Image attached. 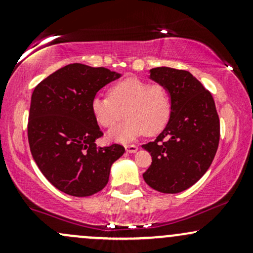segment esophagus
Here are the masks:
<instances>
[{"instance_id": "esophagus-1", "label": "esophagus", "mask_w": 253, "mask_h": 253, "mask_svg": "<svg viewBox=\"0 0 253 253\" xmlns=\"http://www.w3.org/2000/svg\"><path fill=\"white\" fill-rule=\"evenodd\" d=\"M125 149H126L128 153H135L138 151V146H135V145H126Z\"/></svg>"}]
</instances>
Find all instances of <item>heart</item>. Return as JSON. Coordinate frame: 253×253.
Listing matches in <instances>:
<instances>
[{
  "label": "heart",
  "instance_id": "obj_1",
  "mask_svg": "<svg viewBox=\"0 0 253 253\" xmlns=\"http://www.w3.org/2000/svg\"><path fill=\"white\" fill-rule=\"evenodd\" d=\"M109 95H95L90 108L95 121L106 128L114 126L125 110L126 120L109 130L110 140L128 143L144 133L155 135L169 123L171 98L163 85L129 77L113 84Z\"/></svg>",
  "mask_w": 253,
  "mask_h": 253
}]
</instances>
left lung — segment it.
Returning a JSON list of instances; mask_svg holds the SVG:
<instances>
[{"mask_svg": "<svg viewBox=\"0 0 253 253\" xmlns=\"http://www.w3.org/2000/svg\"><path fill=\"white\" fill-rule=\"evenodd\" d=\"M149 78L169 91L171 114L156 140L143 145L152 157L143 177L157 191L181 193L205 175L216 153L220 121L215 103L189 71L161 66L151 69Z\"/></svg>", "mask_w": 253, "mask_h": 253, "instance_id": "1", "label": "left lung"}]
</instances>
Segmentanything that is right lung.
<instances>
[{
	"instance_id": "1",
	"label": "right lung",
	"mask_w": 253,
	"mask_h": 253,
	"mask_svg": "<svg viewBox=\"0 0 253 253\" xmlns=\"http://www.w3.org/2000/svg\"><path fill=\"white\" fill-rule=\"evenodd\" d=\"M121 74L106 68L69 64L40 82L31 98L28 141L47 181L71 196L102 190L110 168L124 155L121 145L98 147L102 135L92 117V97Z\"/></svg>"
}]
</instances>
